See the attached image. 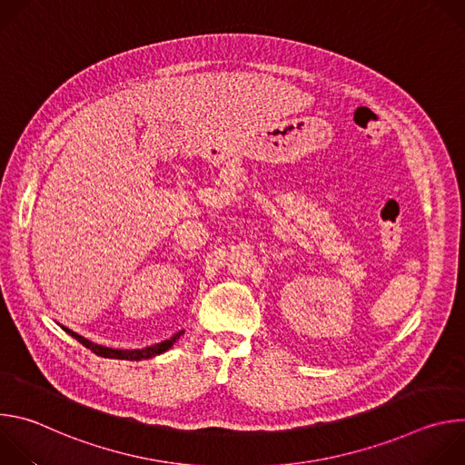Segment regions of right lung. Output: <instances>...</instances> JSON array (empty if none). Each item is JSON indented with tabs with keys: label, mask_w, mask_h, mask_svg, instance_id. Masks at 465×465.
<instances>
[{
	"label": "right lung",
	"mask_w": 465,
	"mask_h": 465,
	"mask_svg": "<svg viewBox=\"0 0 465 465\" xmlns=\"http://www.w3.org/2000/svg\"><path fill=\"white\" fill-rule=\"evenodd\" d=\"M64 331H65V333H70L75 341H79L84 348L92 350L95 355L104 357V359H121V361H143V359H151V357H156L160 353H165L183 335V331H178V333H174L169 341H163L160 344H154V346H149V348H142V350H114V348H104V346L94 344L88 339L74 333V331L68 329V327H64Z\"/></svg>",
	"instance_id": "add662e5"
}]
</instances>
